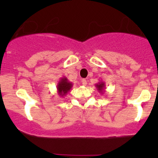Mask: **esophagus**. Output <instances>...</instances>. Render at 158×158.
<instances>
[{
    "label": "esophagus",
    "mask_w": 158,
    "mask_h": 158,
    "mask_svg": "<svg viewBox=\"0 0 158 158\" xmlns=\"http://www.w3.org/2000/svg\"><path fill=\"white\" fill-rule=\"evenodd\" d=\"M82 84L84 85V86H85V85H87V81L85 80V79H82Z\"/></svg>",
    "instance_id": "1"
}]
</instances>
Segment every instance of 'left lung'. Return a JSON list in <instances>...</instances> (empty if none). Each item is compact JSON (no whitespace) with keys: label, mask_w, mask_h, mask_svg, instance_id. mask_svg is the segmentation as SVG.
<instances>
[{"label":"left lung","mask_w":158,"mask_h":158,"mask_svg":"<svg viewBox=\"0 0 158 158\" xmlns=\"http://www.w3.org/2000/svg\"><path fill=\"white\" fill-rule=\"evenodd\" d=\"M95 87H96L97 90L100 92V93H103L105 92V89H106V85H105V82L101 81L98 83L95 84Z\"/></svg>","instance_id":"1"}]
</instances>
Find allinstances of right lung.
I'll return each mask as SVG.
<instances>
[{"label": "right lung", "mask_w": 158, "mask_h": 158, "mask_svg": "<svg viewBox=\"0 0 158 158\" xmlns=\"http://www.w3.org/2000/svg\"><path fill=\"white\" fill-rule=\"evenodd\" d=\"M72 87H73V83L68 81L67 78H61L56 86L57 93H58L59 96L64 97L65 95H67L68 92L71 90Z\"/></svg>", "instance_id": "right-lung-1"}]
</instances>
